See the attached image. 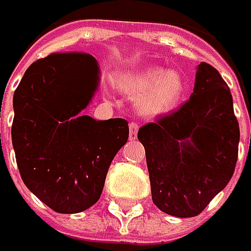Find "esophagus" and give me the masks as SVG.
<instances>
[{
    "mask_svg": "<svg viewBox=\"0 0 251 251\" xmlns=\"http://www.w3.org/2000/svg\"><path fill=\"white\" fill-rule=\"evenodd\" d=\"M138 134V124L137 123H130V140H135Z\"/></svg>",
    "mask_w": 251,
    "mask_h": 251,
    "instance_id": "esophagus-1",
    "label": "esophagus"
}]
</instances>
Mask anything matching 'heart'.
<instances>
[{
    "label": "heart",
    "mask_w": 251,
    "mask_h": 251,
    "mask_svg": "<svg viewBox=\"0 0 251 251\" xmlns=\"http://www.w3.org/2000/svg\"><path fill=\"white\" fill-rule=\"evenodd\" d=\"M114 83L119 91L137 98V110L144 117H159L175 110L187 88L183 74L166 71L162 67L124 71L116 75Z\"/></svg>",
    "instance_id": "heart-1"
}]
</instances>
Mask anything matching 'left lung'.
Listing matches in <instances>:
<instances>
[{"label": "left lung", "instance_id": "8db88e82", "mask_svg": "<svg viewBox=\"0 0 251 251\" xmlns=\"http://www.w3.org/2000/svg\"><path fill=\"white\" fill-rule=\"evenodd\" d=\"M239 138L230 89L212 65L201 63L190 99L138 131L153 204L173 217L201 214L233 176Z\"/></svg>", "mask_w": 251, "mask_h": 251}]
</instances>
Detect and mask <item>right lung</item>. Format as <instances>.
<instances>
[{
	"label": "right lung",
	"mask_w": 251,
	"mask_h": 251,
	"mask_svg": "<svg viewBox=\"0 0 251 251\" xmlns=\"http://www.w3.org/2000/svg\"><path fill=\"white\" fill-rule=\"evenodd\" d=\"M99 86L91 54L53 53L25 73L14 93L12 145L21 177L60 214H76L100 198L116 153L128 140L124 119L79 113Z\"/></svg>",
	"instance_id": "1"
}]
</instances>
